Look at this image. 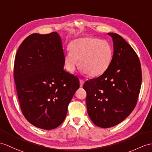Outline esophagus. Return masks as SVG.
<instances>
[{
	"label": "esophagus",
	"instance_id": "esophagus-1",
	"mask_svg": "<svg viewBox=\"0 0 152 152\" xmlns=\"http://www.w3.org/2000/svg\"><path fill=\"white\" fill-rule=\"evenodd\" d=\"M84 81L83 79H80L79 83H80V87H83V84H84Z\"/></svg>",
	"mask_w": 152,
	"mask_h": 152
}]
</instances>
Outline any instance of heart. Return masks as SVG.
Wrapping results in <instances>:
<instances>
[{
  "label": "heart",
  "instance_id": "b5f03b06",
  "mask_svg": "<svg viewBox=\"0 0 152 152\" xmlns=\"http://www.w3.org/2000/svg\"><path fill=\"white\" fill-rule=\"evenodd\" d=\"M69 51L65 53L66 69L73 73L78 62L80 69L89 77L102 75L112 63L113 50L106 40L86 37L74 40L69 45Z\"/></svg>",
  "mask_w": 152,
  "mask_h": 152
}]
</instances>
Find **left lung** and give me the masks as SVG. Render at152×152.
<instances>
[{"label":"left lung","mask_w":152,"mask_h":152,"mask_svg":"<svg viewBox=\"0 0 152 152\" xmlns=\"http://www.w3.org/2000/svg\"><path fill=\"white\" fill-rule=\"evenodd\" d=\"M113 43V59L102 75L84 83L88 115L97 126L113 127L124 121L136 106L142 82L139 58L119 35L108 33Z\"/></svg>","instance_id":"left-lung-1"}]
</instances>
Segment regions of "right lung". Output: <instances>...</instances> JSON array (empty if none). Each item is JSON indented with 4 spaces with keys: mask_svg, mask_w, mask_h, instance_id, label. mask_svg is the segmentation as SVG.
Masks as SVG:
<instances>
[{
    "mask_svg": "<svg viewBox=\"0 0 152 152\" xmlns=\"http://www.w3.org/2000/svg\"><path fill=\"white\" fill-rule=\"evenodd\" d=\"M57 32L33 33L22 42L15 59L14 79L22 112L35 126L52 129L65 119L79 80L66 72Z\"/></svg>",
    "mask_w": 152,
    "mask_h": 152,
    "instance_id": "add662e5",
    "label": "right lung"
}]
</instances>
